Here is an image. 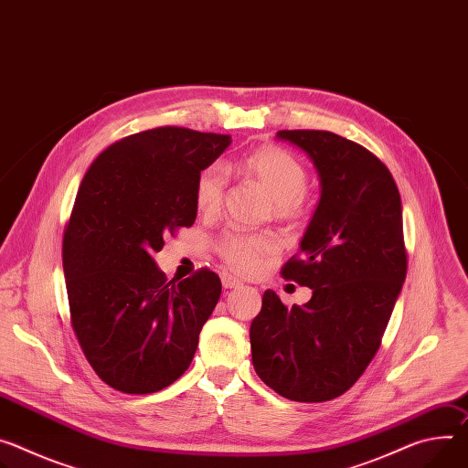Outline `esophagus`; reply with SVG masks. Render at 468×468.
Masks as SVG:
<instances>
[{
	"label": "esophagus",
	"instance_id": "34e87169",
	"mask_svg": "<svg viewBox=\"0 0 468 468\" xmlns=\"http://www.w3.org/2000/svg\"><path fill=\"white\" fill-rule=\"evenodd\" d=\"M222 285L226 289H239V287H242V282L231 274H222Z\"/></svg>",
	"mask_w": 468,
	"mask_h": 468
}]
</instances>
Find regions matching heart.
<instances>
[{
  "instance_id": "obj_1",
  "label": "heart",
  "mask_w": 468,
  "mask_h": 468,
  "mask_svg": "<svg viewBox=\"0 0 468 468\" xmlns=\"http://www.w3.org/2000/svg\"><path fill=\"white\" fill-rule=\"evenodd\" d=\"M246 177L256 181L274 201V212L280 218H296L303 215V196L308 188V172L304 164L278 145H263L246 154L240 162ZM228 190V174L222 164L203 167L194 185L196 208L205 217H215L222 208ZM278 250L272 233L226 231L217 251L224 263L240 274L256 271L263 258Z\"/></svg>"
}]
</instances>
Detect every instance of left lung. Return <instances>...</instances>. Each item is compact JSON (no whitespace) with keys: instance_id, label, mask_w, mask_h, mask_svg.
I'll return each mask as SVG.
<instances>
[{"instance_id":"1","label":"left lung","mask_w":468,"mask_h":468,"mask_svg":"<svg viewBox=\"0 0 468 468\" xmlns=\"http://www.w3.org/2000/svg\"><path fill=\"white\" fill-rule=\"evenodd\" d=\"M321 179V199L282 276L314 291L287 308L267 289L251 321L256 373L291 401L347 392L380 347L407 276L401 197L388 167L366 147L328 131H280Z\"/></svg>"}]
</instances>
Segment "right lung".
Listing matches in <instances>:
<instances>
[{"mask_svg":"<svg viewBox=\"0 0 468 468\" xmlns=\"http://www.w3.org/2000/svg\"><path fill=\"white\" fill-rule=\"evenodd\" d=\"M228 134L158 126L112 144L83 176L63 235L72 330L95 373L124 394H153L190 366L222 282L199 269L169 280L153 256L190 228L194 185Z\"/></svg>","mask_w":468,"mask_h":468,"instance_id":"right-lung-1","label":"right lung"}]
</instances>
